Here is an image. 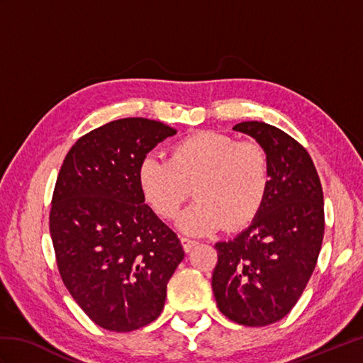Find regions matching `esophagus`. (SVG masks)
Returning a JSON list of instances; mask_svg holds the SVG:
<instances>
[{"mask_svg": "<svg viewBox=\"0 0 363 363\" xmlns=\"http://www.w3.org/2000/svg\"><path fill=\"white\" fill-rule=\"evenodd\" d=\"M181 243H182V248L186 250V252L191 251L198 245V242L194 240V238H189V237H184V235L181 237Z\"/></svg>", "mask_w": 363, "mask_h": 363, "instance_id": "obj_1", "label": "esophagus"}]
</instances>
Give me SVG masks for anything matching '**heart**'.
<instances>
[{
    "mask_svg": "<svg viewBox=\"0 0 363 363\" xmlns=\"http://www.w3.org/2000/svg\"><path fill=\"white\" fill-rule=\"evenodd\" d=\"M269 181L264 146L213 130L184 137L169 159L150 154L138 167L143 198L167 220L176 217L194 187L196 201L179 217V226L190 234L248 225L265 201Z\"/></svg>",
    "mask_w": 363,
    "mask_h": 363,
    "instance_id": "obj_1",
    "label": "heart"
}]
</instances>
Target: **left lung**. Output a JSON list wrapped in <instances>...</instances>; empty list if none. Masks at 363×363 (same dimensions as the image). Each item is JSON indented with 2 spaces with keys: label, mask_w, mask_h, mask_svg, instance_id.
I'll return each instance as SVG.
<instances>
[{
  "label": "left lung",
  "mask_w": 363,
  "mask_h": 363,
  "mask_svg": "<svg viewBox=\"0 0 363 363\" xmlns=\"http://www.w3.org/2000/svg\"><path fill=\"white\" fill-rule=\"evenodd\" d=\"M234 129L267 150L272 181L251 226L215 245L212 290L225 317L259 328L284 318L303 295L325 235V206L317 168L303 145L262 121Z\"/></svg>",
  "instance_id": "1"
}]
</instances>
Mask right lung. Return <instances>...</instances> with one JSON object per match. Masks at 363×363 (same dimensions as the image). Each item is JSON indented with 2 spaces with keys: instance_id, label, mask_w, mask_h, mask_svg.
<instances>
[{
  "instance_id": "1",
  "label": "right lung",
  "mask_w": 363,
  "mask_h": 363,
  "mask_svg": "<svg viewBox=\"0 0 363 363\" xmlns=\"http://www.w3.org/2000/svg\"><path fill=\"white\" fill-rule=\"evenodd\" d=\"M176 129L121 118L78 138L54 187L50 233L60 277L99 328L129 333L156 320L184 259L179 238L145 204L138 167Z\"/></svg>"
}]
</instances>
